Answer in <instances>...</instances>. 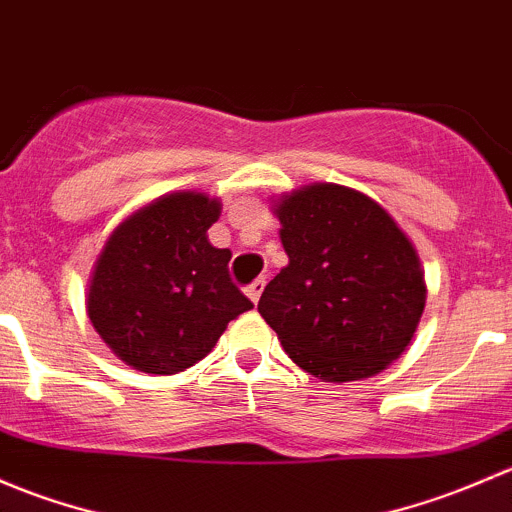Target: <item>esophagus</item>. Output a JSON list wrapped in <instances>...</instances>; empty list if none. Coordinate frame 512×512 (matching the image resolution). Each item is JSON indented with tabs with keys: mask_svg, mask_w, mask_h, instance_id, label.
I'll use <instances>...</instances> for the list:
<instances>
[{
	"mask_svg": "<svg viewBox=\"0 0 512 512\" xmlns=\"http://www.w3.org/2000/svg\"><path fill=\"white\" fill-rule=\"evenodd\" d=\"M263 288H266V281H263V278H256V281L251 283L249 288H246V295H249V298L254 300V303H258V298H261Z\"/></svg>",
	"mask_w": 512,
	"mask_h": 512,
	"instance_id": "esophagus-1",
	"label": "esophagus"
}]
</instances>
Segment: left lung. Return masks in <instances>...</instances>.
<instances>
[{
  "label": "left lung",
  "instance_id": "8db88e82",
  "mask_svg": "<svg viewBox=\"0 0 512 512\" xmlns=\"http://www.w3.org/2000/svg\"><path fill=\"white\" fill-rule=\"evenodd\" d=\"M288 266L258 313L300 370L355 382L407 352L426 305L412 239L382 204L352 187L313 182L273 199Z\"/></svg>",
  "mask_w": 512,
  "mask_h": 512
}]
</instances>
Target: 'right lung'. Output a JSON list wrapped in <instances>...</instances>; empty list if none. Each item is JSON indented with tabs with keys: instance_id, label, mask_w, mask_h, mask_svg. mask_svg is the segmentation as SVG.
Listing matches in <instances>:
<instances>
[{
	"instance_id": "right-lung-1",
	"label": "right lung",
	"mask_w": 512,
	"mask_h": 512,
	"mask_svg": "<svg viewBox=\"0 0 512 512\" xmlns=\"http://www.w3.org/2000/svg\"><path fill=\"white\" fill-rule=\"evenodd\" d=\"M219 217L221 199L187 189L142 204L105 239L88 278L86 313L133 370L184 372L254 308L231 283V251L207 236Z\"/></svg>"
}]
</instances>
